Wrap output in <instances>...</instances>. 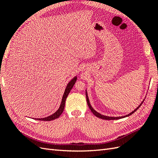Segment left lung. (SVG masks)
Returning <instances> with one entry per match:
<instances>
[{
  "mask_svg": "<svg viewBox=\"0 0 158 158\" xmlns=\"http://www.w3.org/2000/svg\"><path fill=\"white\" fill-rule=\"evenodd\" d=\"M85 95H86V99H87V102H88V105L89 106V109L91 110V111L93 113L94 115L95 116H96L97 117H98V118H100V119H106V120H114V119H122V118H124V117H128L130 116V115H132V114H133L134 113H135V111H136L137 109H138L139 107L141 106V105L143 104L144 100L142 101V102L140 104L139 106L138 107H136V109H135V110H133V111H132L131 113H130L129 114H127V115H124V116H121V117H109V116H106V115H102V114H100L99 113H98L96 111V110H95L94 109H93V107L91 106V105H90V102H89V98H88V92H87V90H85Z\"/></svg>",
  "mask_w": 158,
  "mask_h": 158,
  "instance_id": "left-lung-1",
  "label": "left lung"
}]
</instances>
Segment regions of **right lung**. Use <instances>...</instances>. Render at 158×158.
<instances>
[{
  "instance_id": "add662e5",
  "label": "right lung",
  "mask_w": 158,
  "mask_h": 158,
  "mask_svg": "<svg viewBox=\"0 0 158 158\" xmlns=\"http://www.w3.org/2000/svg\"><path fill=\"white\" fill-rule=\"evenodd\" d=\"M77 76H75V77H73V78L69 82L68 84H67V85L66 87V89L64 90V93L63 96H62L61 104H60L59 109L57 110L54 113H53L51 115L44 117V118H37L36 119L41 120V121H52V120L58 118V117L60 116V115H61L63 112L64 109V106H65L66 99L67 98V96H68L69 94L70 93V90H71V89L73 88V85H75V83L77 81Z\"/></svg>"
}]
</instances>
